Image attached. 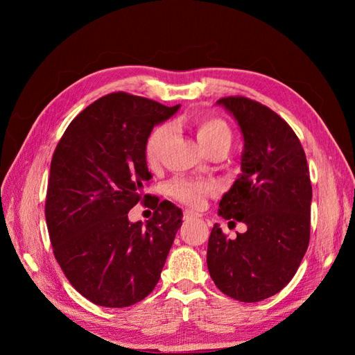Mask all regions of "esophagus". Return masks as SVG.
<instances>
[{
	"label": "esophagus",
	"mask_w": 355,
	"mask_h": 355,
	"mask_svg": "<svg viewBox=\"0 0 355 355\" xmlns=\"http://www.w3.org/2000/svg\"><path fill=\"white\" fill-rule=\"evenodd\" d=\"M197 218H200V214L193 212V210H191V209H186V210H184V220H186V221L197 220Z\"/></svg>",
	"instance_id": "esophagus-1"
}]
</instances>
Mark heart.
Instances as JSON below:
<instances>
[{"label":"heart","mask_w":355,"mask_h":355,"mask_svg":"<svg viewBox=\"0 0 355 355\" xmlns=\"http://www.w3.org/2000/svg\"><path fill=\"white\" fill-rule=\"evenodd\" d=\"M195 135L200 145L206 150L225 146L229 148L232 143V131L227 123L216 117H198L192 122ZM171 135L169 125H160L149 134L145 145V158L149 166H155L162 158L166 141ZM215 184L212 183H200L191 178H175L168 186V192L172 198L184 202L193 207H200L205 202L206 197L215 192Z\"/></svg>","instance_id":"obj_1"}]
</instances>
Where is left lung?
<instances>
[{"mask_svg": "<svg viewBox=\"0 0 355 355\" xmlns=\"http://www.w3.org/2000/svg\"><path fill=\"white\" fill-rule=\"evenodd\" d=\"M244 139L241 173L223 195L218 215L241 221L235 239L215 224L207 268L215 285L239 302H259L288 284L310 243L313 189L304 148L275 111L241 96L216 101Z\"/></svg>", "mask_w": 355, "mask_h": 355, "instance_id": "obj_1", "label": "left lung"}]
</instances>
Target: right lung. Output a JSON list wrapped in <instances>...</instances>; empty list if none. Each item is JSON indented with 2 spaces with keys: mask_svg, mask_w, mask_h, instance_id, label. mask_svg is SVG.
Here are the masks:
<instances>
[{
  "mask_svg": "<svg viewBox=\"0 0 355 355\" xmlns=\"http://www.w3.org/2000/svg\"><path fill=\"white\" fill-rule=\"evenodd\" d=\"M178 108L107 94L73 119L53 154L45 200L53 253L70 284L96 305L137 304L160 279L182 209L153 197L148 206L156 212L146 225L131 223L127 212L149 198L143 195L153 178L149 134Z\"/></svg>",
  "mask_w": 355,
  "mask_h": 355,
  "instance_id": "right-lung-1",
  "label": "right lung"
}]
</instances>
